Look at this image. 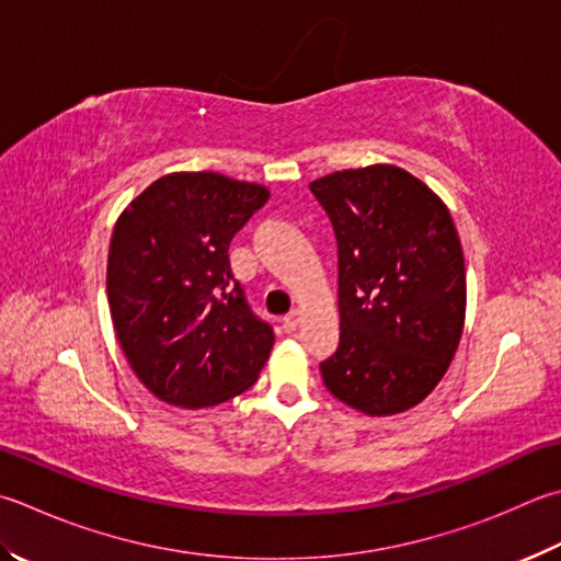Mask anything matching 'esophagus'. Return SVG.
<instances>
[{
  "instance_id": "34e87169",
  "label": "esophagus",
  "mask_w": 561,
  "mask_h": 561,
  "mask_svg": "<svg viewBox=\"0 0 561 561\" xmlns=\"http://www.w3.org/2000/svg\"><path fill=\"white\" fill-rule=\"evenodd\" d=\"M300 322H302V310L295 308L293 312H288V314L283 317V330L285 332H295L300 327Z\"/></svg>"
}]
</instances>
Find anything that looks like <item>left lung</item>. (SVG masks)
I'll list each match as a JSON object with an SVG mask.
<instances>
[{
    "instance_id": "obj_1",
    "label": "left lung",
    "mask_w": 561,
    "mask_h": 561,
    "mask_svg": "<svg viewBox=\"0 0 561 561\" xmlns=\"http://www.w3.org/2000/svg\"><path fill=\"white\" fill-rule=\"evenodd\" d=\"M336 237L340 346L330 393L371 417L422 403L447 374L467 314V271L447 205L398 165L310 183Z\"/></svg>"
}]
</instances>
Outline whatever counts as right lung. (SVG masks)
<instances>
[{
  "label": "right lung",
  "instance_id": "obj_1",
  "mask_svg": "<svg viewBox=\"0 0 561 561\" xmlns=\"http://www.w3.org/2000/svg\"><path fill=\"white\" fill-rule=\"evenodd\" d=\"M271 193L221 173H171L116 219L107 298L131 371L163 403L209 408L244 393L273 348L231 276L229 244Z\"/></svg>",
  "mask_w": 561,
  "mask_h": 561
}]
</instances>
